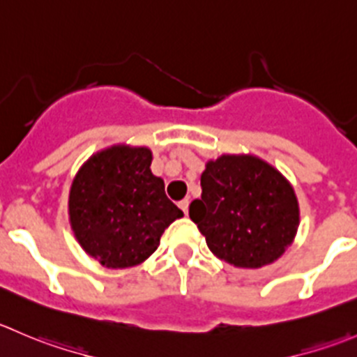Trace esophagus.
Listing matches in <instances>:
<instances>
[{"label": "esophagus", "instance_id": "esophagus-1", "mask_svg": "<svg viewBox=\"0 0 357 357\" xmlns=\"http://www.w3.org/2000/svg\"><path fill=\"white\" fill-rule=\"evenodd\" d=\"M179 209L183 211V213L185 214H188V207H190V199H183V200H179Z\"/></svg>", "mask_w": 357, "mask_h": 357}]
</instances>
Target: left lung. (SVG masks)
Segmentation results:
<instances>
[{
  "instance_id": "obj_1",
  "label": "left lung",
  "mask_w": 357,
  "mask_h": 357,
  "mask_svg": "<svg viewBox=\"0 0 357 357\" xmlns=\"http://www.w3.org/2000/svg\"><path fill=\"white\" fill-rule=\"evenodd\" d=\"M200 186L202 197L190 204V218L216 258L238 268H261L295 241V188L263 158L225 153L207 160Z\"/></svg>"
}]
</instances>
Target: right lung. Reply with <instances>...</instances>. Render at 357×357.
<instances>
[{
	"mask_svg": "<svg viewBox=\"0 0 357 357\" xmlns=\"http://www.w3.org/2000/svg\"><path fill=\"white\" fill-rule=\"evenodd\" d=\"M146 146L113 144L82 164L69 188L68 214L83 251L106 268H129L157 251L183 211L151 172Z\"/></svg>",
	"mask_w": 357,
	"mask_h": 357,
	"instance_id": "obj_1",
	"label": "right lung"
}]
</instances>
